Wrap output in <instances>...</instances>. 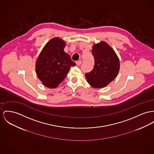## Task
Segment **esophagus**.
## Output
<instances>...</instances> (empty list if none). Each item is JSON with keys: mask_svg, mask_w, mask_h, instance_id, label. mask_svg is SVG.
<instances>
[{"mask_svg": "<svg viewBox=\"0 0 154 154\" xmlns=\"http://www.w3.org/2000/svg\"><path fill=\"white\" fill-rule=\"evenodd\" d=\"M76 63L77 65H80L82 63V61L81 60H78L76 61Z\"/></svg>", "mask_w": 154, "mask_h": 154, "instance_id": "esophagus-1", "label": "esophagus"}]
</instances>
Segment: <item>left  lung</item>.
<instances>
[{
	"instance_id": "obj_1",
	"label": "left lung",
	"mask_w": 154,
	"mask_h": 154,
	"mask_svg": "<svg viewBox=\"0 0 154 154\" xmlns=\"http://www.w3.org/2000/svg\"><path fill=\"white\" fill-rule=\"evenodd\" d=\"M94 68L85 74L87 82L94 88H102L116 78L120 70V61L113 48L106 42L93 45Z\"/></svg>"
}]
</instances>
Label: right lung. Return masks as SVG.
I'll return each mask as SVG.
<instances>
[{
  "mask_svg": "<svg viewBox=\"0 0 154 154\" xmlns=\"http://www.w3.org/2000/svg\"><path fill=\"white\" fill-rule=\"evenodd\" d=\"M65 45L61 38H52L45 45L35 62L37 75L48 88H56L65 79L70 68L76 65L70 55L64 51Z\"/></svg>",
  "mask_w": 154,
  "mask_h": 154,
  "instance_id": "obj_1",
  "label": "right lung"
}]
</instances>
